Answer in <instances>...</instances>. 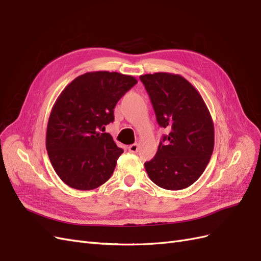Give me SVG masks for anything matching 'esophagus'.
Masks as SVG:
<instances>
[{
  "label": "esophagus",
  "mask_w": 261,
  "mask_h": 261,
  "mask_svg": "<svg viewBox=\"0 0 261 261\" xmlns=\"http://www.w3.org/2000/svg\"><path fill=\"white\" fill-rule=\"evenodd\" d=\"M128 151L129 152H137L138 151V144H132L128 146Z\"/></svg>",
  "instance_id": "34e87169"
}]
</instances>
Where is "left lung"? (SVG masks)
<instances>
[{
    "label": "left lung",
    "mask_w": 261,
    "mask_h": 261,
    "mask_svg": "<svg viewBox=\"0 0 261 261\" xmlns=\"http://www.w3.org/2000/svg\"><path fill=\"white\" fill-rule=\"evenodd\" d=\"M156 122L169 129L152 160L145 163L155 185L179 191L194 184L210 161L215 127L209 110L195 87L180 75H141Z\"/></svg>",
    "instance_id": "obj_1"
}]
</instances>
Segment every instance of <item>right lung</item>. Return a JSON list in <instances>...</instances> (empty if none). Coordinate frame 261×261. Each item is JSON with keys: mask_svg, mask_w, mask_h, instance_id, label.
I'll return each instance as SVG.
<instances>
[{"mask_svg": "<svg viewBox=\"0 0 261 261\" xmlns=\"http://www.w3.org/2000/svg\"><path fill=\"white\" fill-rule=\"evenodd\" d=\"M136 84L133 76L101 70L78 76L61 92L49 117L45 146L66 185L90 191L111 177L124 150L102 132L114 121L117 101Z\"/></svg>", "mask_w": 261, "mask_h": 261, "instance_id": "1", "label": "right lung"}]
</instances>
